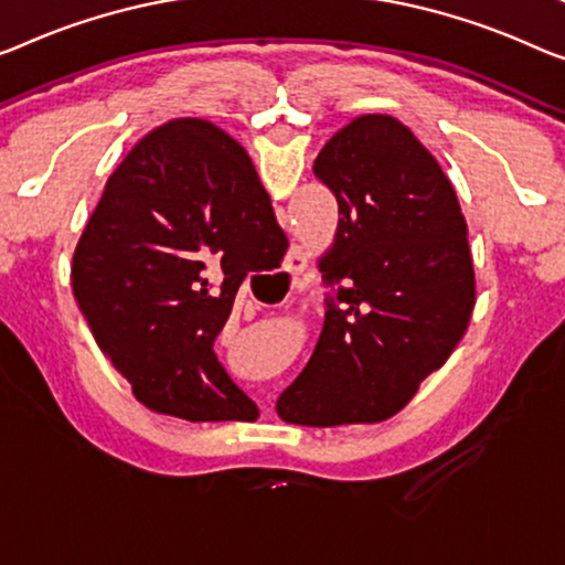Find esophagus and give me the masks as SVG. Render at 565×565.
<instances>
[{"label":"esophagus","instance_id":"obj_1","mask_svg":"<svg viewBox=\"0 0 565 565\" xmlns=\"http://www.w3.org/2000/svg\"><path fill=\"white\" fill-rule=\"evenodd\" d=\"M307 250H305V246H291V250H289V256H286V274L291 276V279H299V276H305L307 279Z\"/></svg>","mask_w":565,"mask_h":565}]
</instances>
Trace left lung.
I'll list each match as a JSON object with an SVG mask.
<instances>
[{
  "label": "left lung",
  "mask_w": 565,
  "mask_h": 565,
  "mask_svg": "<svg viewBox=\"0 0 565 565\" xmlns=\"http://www.w3.org/2000/svg\"><path fill=\"white\" fill-rule=\"evenodd\" d=\"M315 174L340 215L317 266L342 286L276 411L299 426L381 424L408 406L467 332V221L436 157L388 114L342 126L319 149Z\"/></svg>",
  "instance_id": "8db88e82"
}]
</instances>
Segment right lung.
<instances>
[{"instance_id": "add662e5", "label": "right lung", "mask_w": 565, "mask_h": 565, "mask_svg": "<svg viewBox=\"0 0 565 565\" xmlns=\"http://www.w3.org/2000/svg\"><path fill=\"white\" fill-rule=\"evenodd\" d=\"M286 235L248 151L207 119L141 137L106 180L73 254V297L139 403L188 420H254L213 342Z\"/></svg>"}]
</instances>
